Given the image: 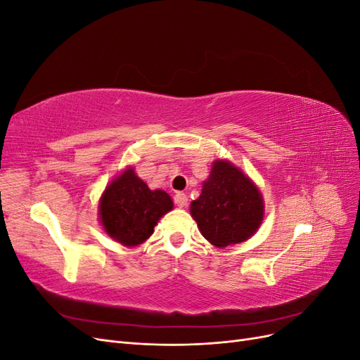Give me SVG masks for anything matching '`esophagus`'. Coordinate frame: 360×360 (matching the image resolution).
<instances>
[{"label":"esophagus","mask_w":360,"mask_h":360,"mask_svg":"<svg viewBox=\"0 0 360 360\" xmlns=\"http://www.w3.org/2000/svg\"><path fill=\"white\" fill-rule=\"evenodd\" d=\"M174 202H176V205H179V207H184V205H186V204H188L186 193L177 192L176 195H174Z\"/></svg>","instance_id":"obj_1"}]
</instances>
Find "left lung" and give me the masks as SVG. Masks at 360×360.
<instances>
[{
	"label": "left lung",
	"mask_w": 360,
	"mask_h": 360,
	"mask_svg": "<svg viewBox=\"0 0 360 360\" xmlns=\"http://www.w3.org/2000/svg\"><path fill=\"white\" fill-rule=\"evenodd\" d=\"M191 214L207 240L225 248L248 240L258 230L264 214L263 197L233 163L217 160L200 198L191 204Z\"/></svg>",
	"instance_id": "8db88e82"
}]
</instances>
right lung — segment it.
I'll return each instance as SVG.
<instances>
[{
	"label": "right lung",
	"mask_w": 360,
	"mask_h": 360,
	"mask_svg": "<svg viewBox=\"0 0 360 360\" xmlns=\"http://www.w3.org/2000/svg\"><path fill=\"white\" fill-rule=\"evenodd\" d=\"M171 209L167 192L150 191L129 168L105 189L99 214L108 236L124 246H136L153 234L158 221Z\"/></svg>",
	"instance_id": "obj_1"
}]
</instances>
